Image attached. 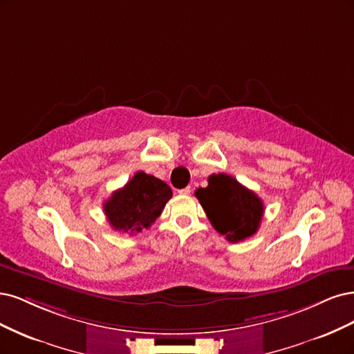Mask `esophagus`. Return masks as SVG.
Instances as JSON below:
<instances>
[{
	"label": "esophagus",
	"mask_w": 354,
	"mask_h": 354,
	"mask_svg": "<svg viewBox=\"0 0 354 354\" xmlns=\"http://www.w3.org/2000/svg\"><path fill=\"white\" fill-rule=\"evenodd\" d=\"M178 192L180 194V196H189V194H191V187H187V188H182V189H179Z\"/></svg>",
	"instance_id": "esophagus-1"
}]
</instances>
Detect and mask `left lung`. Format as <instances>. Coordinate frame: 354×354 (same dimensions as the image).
<instances>
[{
	"mask_svg": "<svg viewBox=\"0 0 354 354\" xmlns=\"http://www.w3.org/2000/svg\"><path fill=\"white\" fill-rule=\"evenodd\" d=\"M196 197L213 227L230 243L244 241L257 232L263 218V201L257 194L226 174L209 176V185Z\"/></svg>",
	"mask_w": 354,
	"mask_h": 354,
	"instance_id": "1",
	"label": "left lung"
}]
</instances>
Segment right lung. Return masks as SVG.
I'll return each instance as SVG.
<instances>
[{"label":"right lung","instance_id":"right-lung-1","mask_svg":"<svg viewBox=\"0 0 354 354\" xmlns=\"http://www.w3.org/2000/svg\"><path fill=\"white\" fill-rule=\"evenodd\" d=\"M172 189L153 175L136 172L123 188L104 203V213L113 230L138 234L148 230L162 214Z\"/></svg>","mask_w":354,"mask_h":354}]
</instances>
